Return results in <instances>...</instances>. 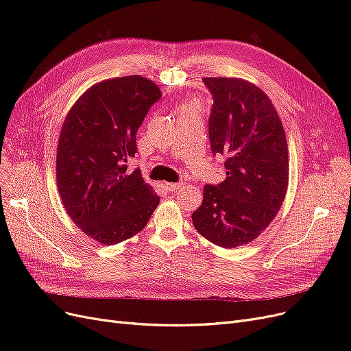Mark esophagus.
I'll return each mask as SVG.
<instances>
[{
    "label": "esophagus",
    "instance_id": "esophagus-1",
    "mask_svg": "<svg viewBox=\"0 0 351 351\" xmlns=\"http://www.w3.org/2000/svg\"><path fill=\"white\" fill-rule=\"evenodd\" d=\"M183 186H185V183H183V182H176V183H166V185H165V188L168 189L169 192H175V191H178V189H182Z\"/></svg>",
    "mask_w": 351,
    "mask_h": 351
}]
</instances>
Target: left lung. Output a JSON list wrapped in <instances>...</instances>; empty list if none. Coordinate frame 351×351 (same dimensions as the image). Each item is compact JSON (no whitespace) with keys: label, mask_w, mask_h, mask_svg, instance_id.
<instances>
[{"label":"left lung","mask_w":351,"mask_h":351,"mask_svg":"<svg viewBox=\"0 0 351 351\" xmlns=\"http://www.w3.org/2000/svg\"><path fill=\"white\" fill-rule=\"evenodd\" d=\"M204 84L213 98L210 149L225 159L226 179L204 188V202L192 213V222L212 243L237 247L259 236L285 200L286 135L262 89L236 78H204Z\"/></svg>","instance_id":"left-lung-1"}]
</instances>
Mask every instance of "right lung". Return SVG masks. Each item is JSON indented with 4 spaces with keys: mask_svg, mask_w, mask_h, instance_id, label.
Returning a JSON list of instances; mask_svg holds the SVG:
<instances>
[{
    "mask_svg": "<svg viewBox=\"0 0 351 351\" xmlns=\"http://www.w3.org/2000/svg\"><path fill=\"white\" fill-rule=\"evenodd\" d=\"M160 89L141 75L102 81L73 104L61 129L57 183L62 204L84 233L117 245L141 232L159 204L128 159Z\"/></svg>",
    "mask_w": 351,
    "mask_h": 351,
    "instance_id": "right-lung-1",
    "label": "right lung"
}]
</instances>
